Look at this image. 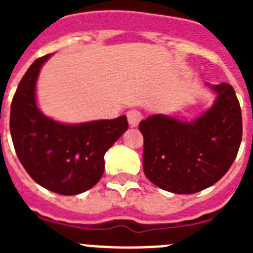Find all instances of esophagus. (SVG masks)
<instances>
[{
  "instance_id": "esophagus-1",
  "label": "esophagus",
  "mask_w": 253,
  "mask_h": 253,
  "mask_svg": "<svg viewBox=\"0 0 253 253\" xmlns=\"http://www.w3.org/2000/svg\"><path fill=\"white\" fill-rule=\"evenodd\" d=\"M126 116H128V122H129V125H130V126H138L139 122L143 119L142 113L138 110L128 111Z\"/></svg>"
}]
</instances>
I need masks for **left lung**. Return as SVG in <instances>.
<instances>
[{
    "mask_svg": "<svg viewBox=\"0 0 253 253\" xmlns=\"http://www.w3.org/2000/svg\"><path fill=\"white\" fill-rule=\"evenodd\" d=\"M208 86L213 106L191 122L156 114L139 123L143 171L152 184L175 194H195L219 181L242 140V113L231 84Z\"/></svg>",
    "mask_w": 253,
    "mask_h": 253,
    "instance_id": "obj_1",
    "label": "left lung"
}]
</instances>
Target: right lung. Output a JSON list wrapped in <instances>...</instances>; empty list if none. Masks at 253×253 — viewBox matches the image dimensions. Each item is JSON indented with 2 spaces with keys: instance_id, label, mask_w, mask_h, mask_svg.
I'll use <instances>...</instances> for the list:
<instances>
[{
  "instance_id": "obj_1",
  "label": "right lung",
  "mask_w": 253,
  "mask_h": 253,
  "mask_svg": "<svg viewBox=\"0 0 253 253\" xmlns=\"http://www.w3.org/2000/svg\"><path fill=\"white\" fill-rule=\"evenodd\" d=\"M50 55L38 58L17 86L11 102V137L19 161L35 182L60 195H77L99 182L105 153L128 129V120L123 115L69 125L44 115L35 86Z\"/></svg>"
}]
</instances>
